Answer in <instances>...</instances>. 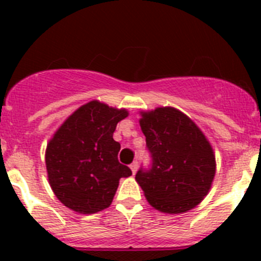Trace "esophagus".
I'll return each mask as SVG.
<instances>
[{
    "label": "esophagus",
    "instance_id": "1",
    "mask_svg": "<svg viewBox=\"0 0 261 261\" xmlns=\"http://www.w3.org/2000/svg\"><path fill=\"white\" fill-rule=\"evenodd\" d=\"M130 170H132L133 175H135L136 172H137V170H138V162H137V161H135V162H133L132 165H130Z\"/></svg>",
    "mask_w": 261,
    "mask_h": 261
}]
</instances>
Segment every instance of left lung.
<instances>
[{
    "mask_svg": "<svg viewBox=\"0 0 261 261\" xmlns=\"http://www.w3.org/2000/svg\"><path fill=\"white\" fill-rule=\"evenodd\" d=\"M151 165L136 180L149 204L165 213H184L201 202L216 174L213 149L190 117L171 107L142 112L140 120Z\"/></svg>",
    "mask_w": 261,
    "mask_h": 261,
    "instance_id": "1",
    "label": "left lung"
}]
</instances>
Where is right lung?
<instances>
[{"instance_id": "right-lung-1", "label": "right lung", "mask_w": 261, "mask_h": 261, "mask_svg": "<svg viewBox=\"0 0 261 261\" xmlns=\"http://www.w3.org/2000/svg\"><path fill=\"white\" fill-rule=\"evenodd\" d=\"M126 116L125 110L94 100L70 115L48 144V180L71 211L91 214L108 208L120 179L132 175L119 162L120 144L114 140L117 123Z\"/></svg>"}]
</instances>
